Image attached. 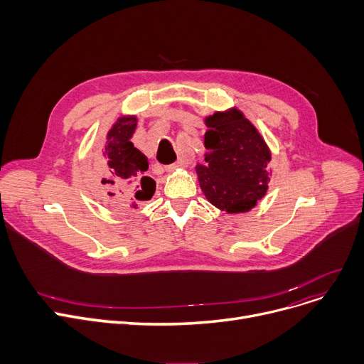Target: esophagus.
<instances>
[{"instance_id": "1", "label": "esophagus", "mask_w": 364, "mask_h": 364, "mask_svg": "<svg viewBox=\"0 0 364 364\" xmlns=\"http://www.w3.org/2000/svg\"><path fill=\"white\" fill-rule=\"evenodd\" d=\"M183 168H186V164H184V161H178V162H176V164L168 165V166L165 168V171H166V172H174V171L183 169Z\"/></svg>"}]
</instances>
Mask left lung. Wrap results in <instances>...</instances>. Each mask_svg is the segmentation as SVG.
I'll return each instance as SVG.
<instances>
[{"instance_id":"8db88e82","label":"left lung","mask_w":364,"mask_h":364,"mask_svg":"<svg viewBox=\"0 0 364 364\" xmlns=\"http://www.w3.org/2000/svg\"><path fill=\"white\" fill-rule=\"evenodd\" d=\"M205 162L196 174L205 198L227 214L247 213L269 188L272 150L237 107L203 118Z\"/></svg>"}]
</instances>
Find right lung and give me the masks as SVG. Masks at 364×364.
<instances>
[{
  "mask_svg": "<svg viewBox=\"0 0 364 364\" xmlns=\"http://www.w3.org/2000/svg\"><path fill=\"white\" fill-rule=\"evenodd\" d=\"M136 114H121L106 132V144L99 161L97 180L109 190V196H117L121 202L131 200L129 208L137 209L134 199L149 200L156 190L153 178L146 177L149 159L131 139L137 129Z\"/></svg>",
  "mask_w": 364,
  "mask_h": 364,
  "instance_id": "add662e5",
  "label": "right lung"
}]
</instances>
